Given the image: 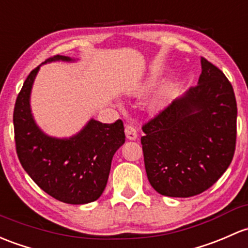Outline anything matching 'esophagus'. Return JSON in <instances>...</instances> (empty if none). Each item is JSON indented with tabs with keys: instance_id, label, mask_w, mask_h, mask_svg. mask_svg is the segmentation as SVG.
<instances>
[{
	"instance_id": "obj_1",
	"label": "esophagus",
	"mask_w": 248,
	"mask_h": 248,
	"mask_svg": "<svg viewBox=\"0 0 248 248\" xmlns=\"http://www.w3.org/2000/svg\"><path fill=\"white\" fill-rule=\"evenodd\" d=\"M124 133H126V138L128 140H135L138 138L137 128L133 124H126L124 127Z\"/></svg>"
}]
</instances>
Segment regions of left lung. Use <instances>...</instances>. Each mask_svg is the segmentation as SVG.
<instances>
[{"mask_svg":"<svg viewBox=\"0 0 248 248\" xmlns=\"http://www.w3.org/2000/svg\"><path fill=\"white\" fill-rule=\"evenodd\" d=\"M197 85L142 127L148 182L160 195L191 197L227 170L236 140L235 95L220 69L201 58Z\"/></svg>","mask_w":248,"mask_h":248,"instance_id":"obj_1","label":"left lung"}]
</instances>
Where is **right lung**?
<instances>
[{"instance_id":"obj_1","label":"right lung","mask_w":248,"mask_h":248,"mask_svg":"<svg viewBox=\"0 0 248 248\" xmlns=\"http://www.w3.org/2000/svg\"><path fill=\"white\" fill-rule=\"evenodd\" d=\"M52 62H76L54 56ZM41 65L26 78L14 108L15 144L19 160L28 176L46 194L69 204H85L102 195L108 182L111 159L124 144L121 120L102 124L90 119L70 138L46 134L36 124L31 108V93Z\"/></svg>"}]
</instances>
